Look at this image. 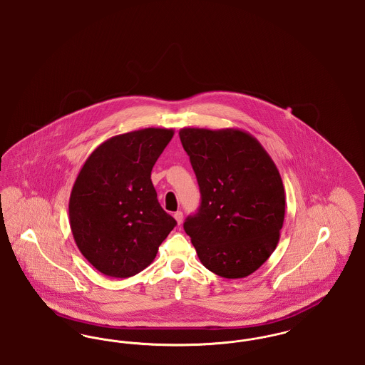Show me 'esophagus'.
<instances>
[{
    "mask_svg": "<svg viewBox=\"0 0 365 365\" xmlns=\"http://www.w3.org/2000/svg\"><path fill=\"white\" fill-rule=\"evenodd\" d=\"M174 217L175 220H176V223H178V225H180V223H182V220H183V213H182L180 210H178V212H175Z\"/></svg>",
    "mask_w": 365,
    "mask_h": 365,
    "instance_id": "obj_1",
    "label": "esophagus"
}]
</instances>
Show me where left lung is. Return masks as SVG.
I'll return each instance as SVG.
<instances>
[{"label": "left lung", "instance_id": "1", "mask_svg": "<svg viewBox=\"0 0 365 365\" xmlns=\"http://www.w3.org/2000/svg\"><path fill=\"white\" fill-rule=\"evenodd\" d=\"M201 191L185 222L198 259L213 274L246 278L274 253L284 220V186L274 160L240 128L179 131Z\"/></svg>", "mask_w": 365, "mask_h": 365}]
</instances>
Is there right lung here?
<instances>
[{"mask_svg":"<svg viewBox=\"0 0 365 365\" xmlns=\"http://www.w3.org/2000/svg\"><path fill=\"white\" fill-rule=\"evenodd\" d=\"M173 137V128L149 127L106 139L75 179L71 231L83 257L106 277L143 271L176 225L160 207L150 179Z\"/></svg>","mask_w":365,"mask_h":365,"instance_id":"obj_1","label":"right lung"}]
</instances>
